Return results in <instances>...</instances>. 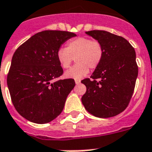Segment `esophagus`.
<instances>
[{
	"label": "esophagus",
	"instance_id": "34e87169",
	"mask_svg": "<svg viewBox=\"0 0 152 152\" xmlns=\"http://www.w3.org/2000/svg\"><path fill=\"white\" fill-rule=\"evenodd\" d=\"M75 83H76V85H79L81 83V81L79 79H76L75 80Z\"/></svg>",
	"mask_w": 152,
	"mask_h": 152
}]
</instances>
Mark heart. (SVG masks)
<instances>
[{
    "label": "heart",
    "instance_id": "b5f03b06",
    "mask_svg": "<svg viewBox=\"0 0 152 152\" xmlns=\"http://www.w3.org/2000/svg\"><path fill=\"white\" fill-rule=\"evenodd\" d=\"M104 53V47L100 42L80 37L67 42L66 48L60 47L56 56L59 65L64 69L69 68L75 58L77 64L67 70L64 76L76 80L85 77L88 73V68H96L102 62Z\"/></svg>",
    "mask_w": 152,
    "mask_h": 152
}]
</instances>
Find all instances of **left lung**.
Here are the masks:
<instances>
[{
    "mask_svg": "<svg viewBox=\"0 0 152 152\" xmlns=\"http://www.w3.org/2000/svg\"><path fill=\"white\" fill-rule=\"evenodd\" d=\"M86 34L101 42L104 53L92 79L82 81L86 86L82 104L96 117H114L127 107L133 96L138 75L135 50L124 37L105 30Z\"/></svg>",
    "mask_w": 152,
    "mask_h": 152,
    "instance_id": "obj_1",
    "label": "left lung"
}]
</instances>
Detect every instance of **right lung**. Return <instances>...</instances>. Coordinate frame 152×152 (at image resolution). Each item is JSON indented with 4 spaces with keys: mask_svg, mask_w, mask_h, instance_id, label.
Masks as SVG:
<instances>
[{
    "mask_svg": "<svg viewBox=\"0 0 152 152\" xmlns=\"http://www.w3.org/2000/svg\"><path fill=\"white\" fill-rule=\"evenodd\" d=\"M75 36L68 31L45 30L15 52L7 84L15 108L28 121L48 123L62 112L75 82L72 78L52 82L64 73L56 53L64 42Z\"/></svg>",
    "mask_w": 152,
    "mask_h": 152,
    "instance_id": "1",
    "label": "right lung"
}]
</instances>
